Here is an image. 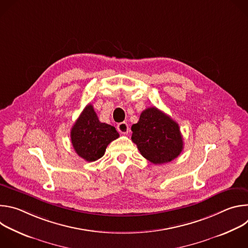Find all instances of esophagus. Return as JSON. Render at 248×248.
Masks as SVG:
<instances>
[{"mask_svg": "<svg viewBox=\"0 0 248 248\" xmlns=\"http://www.w3.org/2000/svg\"><path fill=\"white\" fill-rule=\"evenodd\" d=\"M117 128L119 130V132L123 133V134H126L128 132V124L125 123V122H123V123H120L118 125H117Z\"/></svg>", "mask_w": 248, "mask_h": 248, "instance_id": "esophagus-1", "label": "esophagus"}]
</instances>
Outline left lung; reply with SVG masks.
<instances>
[{"mask_svg": "<svg viewBox=\"0 0 248 248\" xmlns=\"http://www.w3.org/2000/svg\"><path fill=\"white\" fill-rule=\"evenodd\" d=\"M131 139L139 152L155 165L172 161L184 148L179 124L156 107L147 108L131 126Z\"/></svg>", "mask_w": 248, "mask_h": 248, "instance_id": "8db88e82", "label": "left lung"}]
</instances>
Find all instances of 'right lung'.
I'll return each instance as SVG.
<instances>
[{
    "label": "right lung",
    "mask_w": 248,
    "mask_h": 248,
    "mask_svg": "<svg viewBox=\"0 0 248 248\" xmlns=\"http://www.w3.org/2000/svg\"><path fill=\"white\" fill-rule=\"evenodd\" d=\"M119 136L114 126L99 121L91 104L84 108L70 130L77 154L87 162L100 159L107 146Z\"/></svg>",
    "instance_id": "right-lung-1"
}]
</instances>
